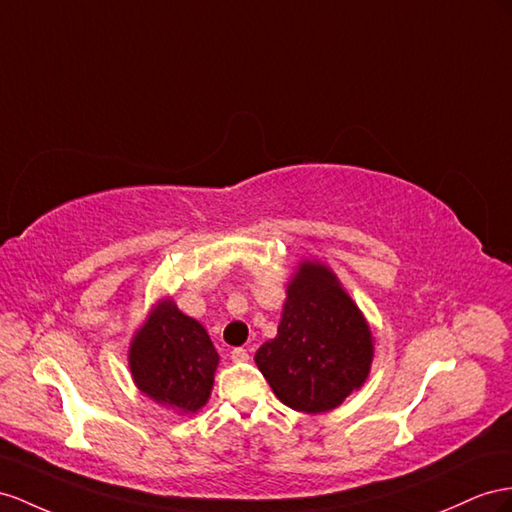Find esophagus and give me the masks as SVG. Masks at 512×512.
I'll list each match as a JSON object with an SVG mask.
<instances>
[{"mask_svg": "<svg viewBox=\"0 0 512 512\" xmlns=\"http://www.w3.org/2000/svg\"><path fill=\"white\" fill-rule=\"evenodd\" d=\"M231 359H233L235 363L248 361V350H244V348H233V350H231Z\"/></svg>", "mask_w": 512, "mask_h": 512, "instance_id": "1", "label": "esophagus"}]
</instances>
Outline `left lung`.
I'll use <instances>...</instances> for the list:
<instances>
[{"instance_id": "obj_1", "label": "left lung", "mask_w": 512, "mask_h": 512, "mask_svg": "<svg viewBox=\"0 0 512 512\" xmlns=\"http://www.w3.org/2000/svg\"><path fill=\"white\" fill-rule=\"evenodd\" d=\"M372 331L329 266L303 261L287 285L277 337L255 355L274 396L294 411L324 413L370 374Z\"/></svg>"}]
</instances>
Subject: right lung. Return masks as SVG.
Wrapping results in <instances>:
<instances>
[{
  "label": "right lung",
  "instance_id": "right-lung-1",
  "mask_svg": "<svg viewBox=\"0 0 512 512\" xmlns=\"http://www.w3.org/2000/svg\"><path fill=\"white\" fill-rule=\"evenodd\" d=\"M218 361L203 324L181 313L170 298L151 309L129 346V370L136 387L179 413H196L205 406Z\"/></svg>",
  "mask_w": 512,
  "mask_h": 512
}]
</instances>
